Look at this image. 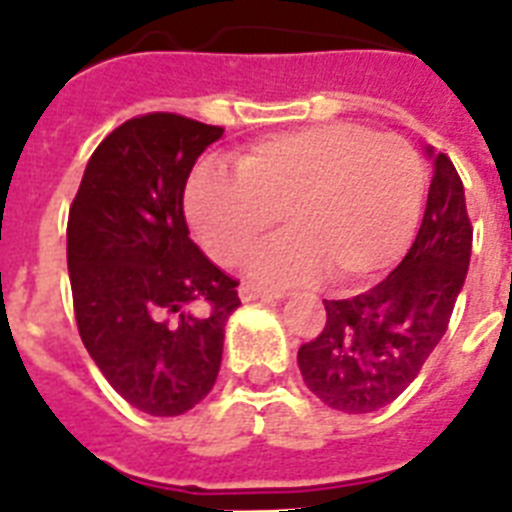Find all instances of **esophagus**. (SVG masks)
I'll list each match as a JSON object with an SVG mask.
<instances>
[{
    "label": "esophagus",
    "instance_id": "34e87169",
    "mask_svg": "<svg viewBox=\"0 0 512 512\" xmlns=\"http://www.w3.org/2000/svg\"><path fill=\"white\" fill-rule=\"evenodd\" d=\"M240 298H243L245 304H251V301H280L282 293L277 290H267V288H259V285H251V282H243L240 288H237Z\"/></svg>",
    "mask_w": 512,
    "mask_h": 512
}]
</instances>
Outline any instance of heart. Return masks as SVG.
I'll return each mask as SVG.
<instances>
[{
	"mask_svg": "<svg viewBox=\"0 0 512 512\" xmlns=\"http://www.w3.org/2000/svg\"><path fill=\"white\" fill-rule=\"evenodd\" d=\"M423 198L425 169L410 142L338 121L261 137L237 158V174L200 166L185 208L222 264L243 259L285 214L293 232L253 256L251 275L301 285L330 272L343 288H359L402 259Z\"/></svg>",
	"mask_w": 512,
	"mask_h": 512,
	"instance_id": "obj_1",
	"label": "heart"
}]
</instances>
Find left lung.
Segmentation results:
<instances>
[{
  "label": "left lung",
  "mask_w": 512,
  "mask_h": 512,
  "mask_svg": "<svg viewBox=\"0 0 512 512\" xmlns=\"http://www.w3.org/2000/svg\"><path fill=\"white\" fill-rule=\"evenodd\" d=\"M433 163L423 224L402 264L367 293L325 301L327 322L298 349V367L314 396L333 410L365 415L386 407L418 378L444 338L470 264L463 179L431 145Z\"/></svg>",
  "instance_id": "8db88e82"
}]
</instances>
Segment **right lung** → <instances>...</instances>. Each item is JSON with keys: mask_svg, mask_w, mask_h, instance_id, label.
Returning <instances> with one entry per match:
<instances>
[{"mask_svg": "<svg viewBox=\"0 0 512 512\" xmlns=\"http://www.w3.org/2000/svg\"><path fill=\"white\" fill-rule=\"evenodd\" d=\"M224 134L177 113L126 121L97 145L68 214V272L84 346L137 410L174 418L214 388L237 280L190 240L185 185Z\"/></svg>", "mask_w": 512, "mask_h": 512, "instance_id": "obj_1", "label": "right lung"}]
</instances>
